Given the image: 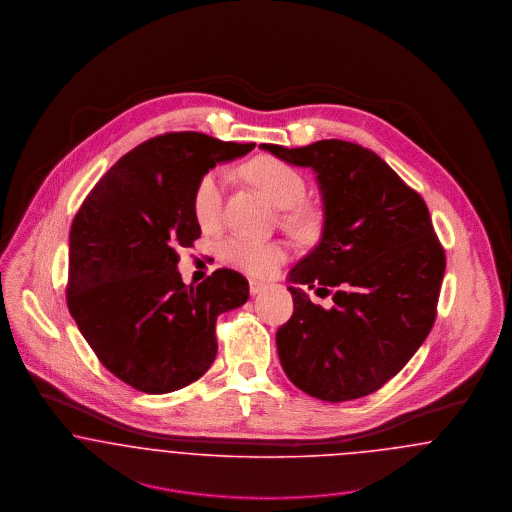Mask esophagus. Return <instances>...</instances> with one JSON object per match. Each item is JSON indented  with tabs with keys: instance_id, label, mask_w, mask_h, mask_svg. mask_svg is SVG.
Wrapping results in <instances>:
<instances>
[{
	"instance_id": "esophagus-1",
	"label": "esophagus",
	"mask_w": 512,
	"mask_h": 512,
	"mask_svg": "<svg viewBox=\"0 0 512 512\" xmlns=\"http://www.w3.org/2000/svg\"><path fill=\"white\" fill-rule=\"evenodd\" d=\"M264 289H266V283H262V281H256V279H252V281H250V295H260Z\"/></svg>"
}]
</instances>
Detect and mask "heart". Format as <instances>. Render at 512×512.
<instances>
[{"instance_id": "obj_1", "label": "heart", "mask_w": 512, "mask_h": 512, "mask_svg": "<svg viewBox=\"0 0 512 512\" xmlns=\"http://www.w3.org/2000/svg\"><path fill=\"white\" fill-rule=\"evenodd\" d=\"M246 175L264 190L271 202L287 208L285 221L296 231H308L316 223V214L302 200L306 196L304 175L289 163L275 158H258L246 167ZM227 173L223 169L208 171L192 192V214L204 231L221 223L225 206ZM223 256L246 273L268 277L287 260V250L279 243H266L248 237H231L223 243Z\"/></svg>"}]
</instances>
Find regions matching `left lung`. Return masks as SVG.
Returning <instances> with one entry per match:
<instances>
[{"label": "left lung", "instance_id": "1", "mask_svg": "<svg viewBox=\"0 0 512 512\" xmlns=\"http://www.w3.org/2000/svg\"><path fill=\"white\" fill-rule=\"evenodd\" d=\"M316 173L322 239L289 271L295 310L277 329L287 377L327 403L366 397L397 376L435 322L445 273L424 198L376 152L347 140L260 144ZM300 284L333 294L325 311Z\"/></svg>", "mask_w": 512, "mask_h": 512}]
</instances>
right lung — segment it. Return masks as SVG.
<instances>
[{"label":"right lung","mask_w":512,"mask_h":512,"mask_svg":"<svg viewBox=\"0 0 512 512\" xmlns=\"http://www.w3.org/2000/svg\"><path fill=\"white\" fill-rule=\"evenodd\" d=\"M254 146L192 131L150 138L109 169L73 219L69 312L109 372L142 393L204 376L216 360L217 316L248 300L235 269L187 287L177 250L200 237L196 183Z\"/></svg>","instance_id":"obj_1"}]
</instances>
